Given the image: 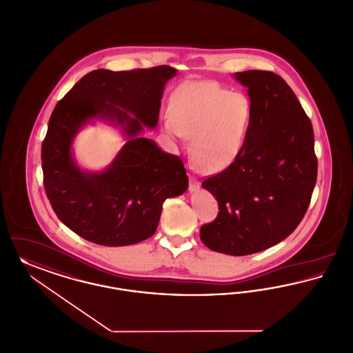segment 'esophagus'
I'll return each mask as SVG.
<instances>
[{
    "instance_id": "34e87169",
    "label": "esophagus",
    "mask_w": 353,
    "mask_h": 353,
    "mask_svg": "<svg viewBox=\"0 0 353 353\" xmlns=\"http://www.w3.org/2000/svg\"><path fill=\"white\" fill-rule=\"evenodd\" d=\"M199 185H200V184H199V181H197L194 177H190V179H189V190H190V192H196V190L199 189Z\"/></svg>"
}]
</instances>
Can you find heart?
<instances>
[{
	"instance_id": "obj_1",
	"label": "heart",
	"mask_w": 353,
	"mask_h": 353,
	"mask_svg": "<svg viewBox=\"0 0 353 353\" xmlns=\"http://www.w3.org/2000/svg\"><path fill=\"white\" fill-rule=\"evenodd\" d=\"M252 114L253 105L245 93L229 92L214 81H194L173 93L164 126L174 139L193 136L196 164L204 172H217L241 152Z\"/></svg>"
}]
</instances>
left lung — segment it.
Returning <instances> with one entry per match:
<instances>
[{
    "label": "left lung",
    "instance_id": "1",
    "mask_svg": "<svg viewBox=\"0 0 353 353\" xmlns=\"http://www.w3.org/2000/svg\"><path fill=\"white\" fill-rule=\"evenodd\" d=\"M234 77L248 88L253 114L236 160L203 181L219 213L200 228V239L214 252L245 256L279 244L301 223L317 157L311 120L288 83L267 70Z\"/></svg>",
    "mask_w": 353,
    "mask_h": 353
}]
</instances>
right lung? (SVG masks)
I'll return each instance as SVG.
<instances>
[{
    "label": "right lung",
    "mask_w": 353,
    "mask_h": 353,
    "mask_svg": "<svg viewBox=\"0 0 353 353\" xmlns=\"http://www.w3.org/2000/svg\"><path fill=\"white\" fill-rule=\"evenodd\" d=\"M177 70L168 65L112 72L97 69L76 83L52 112L42 141L43 188L63 224L85 240L123 247L157 229L166 199L184 193L187 170L179 156L139 137L159 121L164 85ZM93 117H108L131 137L103 174H86L71 160L74 134Z\"/></svg>",
    "instance_id": "obj_1"
}]
</instances>
